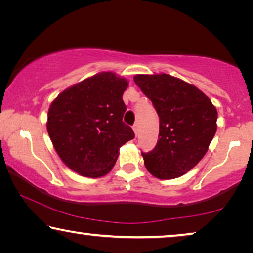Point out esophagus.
Masks as SVG:
<instances>
[{"label": "esophagus", "instance_id": "1", "mask_svg": "<svg viewBox=\"0 0 253 253\" xmlns=\"http://www.w3.org/2000/svg\"><path fill=\"white\" fill-rule=\"evenodd\" d=\"M132 130H134V132H135L136 135L138 134V125H137V124H135V125L132 126Z\"/></svg>", "mask_w": 253, "mask_h": 253}]
</instances>
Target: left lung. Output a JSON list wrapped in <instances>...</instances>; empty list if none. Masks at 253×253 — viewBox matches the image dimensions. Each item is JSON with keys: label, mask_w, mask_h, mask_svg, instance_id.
<instances>
[{"label": "left lung", "mask_w": 253, "mask_h": 253, "mask_svg": "<svg viewBox=\"0 0 253 253\" xmlns=\"http://www.w3.org/2000/svg\"><path fill=\"white\" fill-rule=\"evenodd\" d=\"M134 81L160 117L156 146L142 152L145 166L161 179L182 176L208 152L216 131V108L198 88L169 75H137Z\"/></svg>", "instance_id": "8db88e82"}]
</instances>
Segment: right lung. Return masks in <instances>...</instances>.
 <instances>
[{
    "label": "right lung",
    "instance_id": "right-lung-1",
    "mask_svg": "<svg viewBox=\"0 0 253 253\" xmlns=\"http://www.w3.org/2000/svg\"><path fill=\"white\" fill-rule=\"evenodd\" d=\"M128 85L113 72H101L62 91L48 114L49 136L63 163L88 177L104 176L119 147L135 137L123 122V93Z\"/></svg>",
    "mask_w": 253,
    "mask_h": 253
}]
</instances>
